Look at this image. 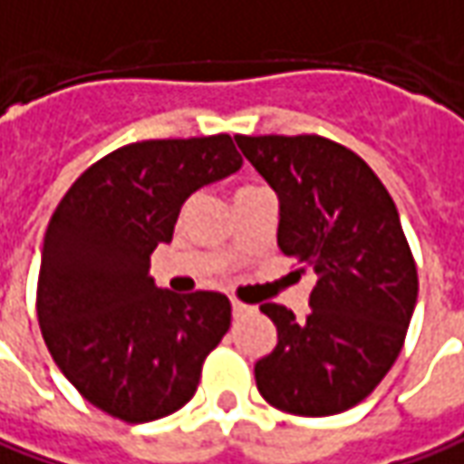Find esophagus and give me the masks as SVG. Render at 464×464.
Listing matches in <instances>:
<instances>
[{"label":"esophagus","instance_id":"esophagus-1","mask_svg":"<svg viewBox=\"0 0 464 464\" xmlns=\"http://www.w3.org/2000/svg\"><path fill=\"white\" fill-rule=\"evenodd\" d=\"M231 308H233V315H236V318H241V315H246V313L251 311V305L241 303V300H231Z\"/></svg>","mask_w":464,"mask_h":464}]
</instances>
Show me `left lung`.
I'll list each match as a JSON object with an SVG mask.
<instances>
[{"label": "left lung", "instance_id": "8db88e82", "mask_svg": "<svg viewBox=\"0 0 464 464\" xmlns=\"http://www.w3.org/2000/svg\"><path fill=\"white\" fill-rule=\"evenodd\" d=\"M280 200L277 246L315 272L311 311L259 305L277 346L254 364L266 403L295 416L357 406L388 375L419 297L388 189L360 156L321 136H236Z\"/></svg>", "mask_w": 464, "mask_h": 464}]
</instances>
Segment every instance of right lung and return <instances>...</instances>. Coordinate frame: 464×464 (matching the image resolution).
<instances>
[{
	"label": "right lung",
	"mask_w": 464,
	"mask_h": 464,
	"mask_svg": "<svg viewBox=\"0 0 464 464\" xmlns=\"http://www.w3.org/2000/svg\"><path fill=\"white\" fill-rule=\"evenodd\" d=\"M241 164L226 133L140 140L107 153L58 202L43 238L38 321L58 370L92 406L143 423L195 395L231 303L156 287L151 254L171 241L189 195Z\"/></svg>",
	"instance_id": "1"
}]
</instances>
